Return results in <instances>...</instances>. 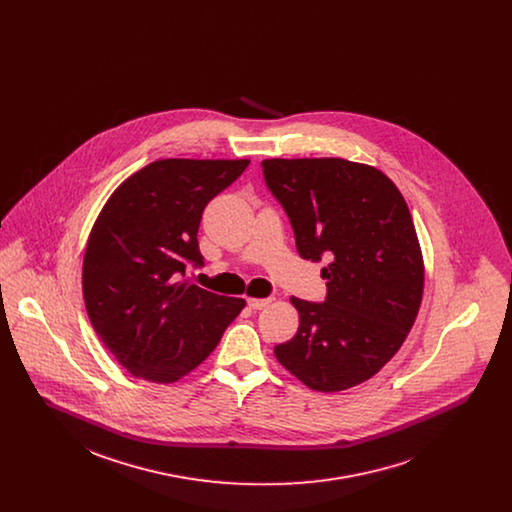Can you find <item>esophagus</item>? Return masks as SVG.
<instances>
[{
	"label": "esophagus",
	"instance_id": "obj_1",
	"mask_svg": "<svg viewBox=\"0 0 512 512\" xmlns=\"http://www.w3.org/2000/svg\"><path fill=\"white\" fill-rule=\"evenodd\" d=\"M274 301V297H248V307L250 309H264V307H268L270 303Z\"/></svg>",
	"mask_w": 512,
	"mask_h": 512
}]
</instances>
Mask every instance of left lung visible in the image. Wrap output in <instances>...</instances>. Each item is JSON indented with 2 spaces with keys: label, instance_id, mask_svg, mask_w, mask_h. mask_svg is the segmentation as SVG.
Instances as JSON below:
<instances>
[{
  "label": "left lung",
  "instance_id": "obj_1",
  "mask_svg": "<svg viewBox=\"0 0 512 512\" xmlns=\"http://www.w3.org/2000/svg\"><path fill=\"white\" fill-rule=\"evenodd\" d=\"M264 177L286 209L301 258L327 299L292 297L299 327L274 349L307 388L339 392L372 378L408 337L424 295V256L410 209L376 167L343 157H272Z\"/></svg>",
  "mask_w": 512,
  "mask_h": 512
}]
</instances>
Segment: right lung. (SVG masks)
Segmentation results:
<instances>
[{
	"instance_id": "add662e5",
	"label": "right lung",
	"mask_w": 512,
	"mask_h": 512,
	"mask_svg": "<svg viewBox=\"0 0 512 512\" xmlns=\"http://www.w3.org/2000/svg\"><path fill=\"white\" fill-rule=\"evenodd\" d=\"M248 163L157 159L122 181L94 220L82 260L86 313L136 378L181 380L215 351L246 305L177 278L187 262H203L197 232L207 203Z\"/></svg>"
}]
</instances>
